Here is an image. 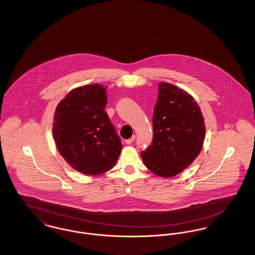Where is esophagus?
<instances>
[{
  "instance_id": "1",
  "label": "esophagus",
  "mask_w": 255,
  "mask_h": 255,
  "mask_svg": "<svg viewBox=\"0 0 255 255\" xmlns=\"http://www.w3.org/2000/svg\"><path fill=\"white\" fill-rule=\"evenodd\" d=\"M134 139H135V135H133L131 138H129V139H126V140H125V143H126V144H132Z\"/></svg>"
}]
</instances>
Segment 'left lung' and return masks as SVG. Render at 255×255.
I'll return each instance as SVG.
<instances>
[{
  "instance_id": "8db88e82",
  "label": "left lung",
  "mask_w": 255,
  "mask_h": 255,
  "mask_svg": "<svg viewBox=\"0 0 255 255\" xmlns=\"http://www.w3.org/2000/svg\"><path fill=\"white\" fill-rule=\"evenodd\" d=\"M153 133L152 144L140 153L148 169L170 178L190 165L206 134L204 117L194 98L176 86L159 83Z\"/></svg>"
}]
</instances>
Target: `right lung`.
<instances>
[{
  "label": "right lung",
  "instance_id": "add662e5",
  "mask_svg": "<svg viewBox=\"0 0 255 255\" xmlns=\"http://www.w3.org/2000/svg\"><path fill=\"white\" fill-rule=\"evenodd\" d=\"M106 105V88L92 84L71 91L55 110L52 134L56 147L72 167L85 175L112 169L122 151Z\"/></svg>",
  "mask_w": 255,
  "mask_h": 255
}]
</instances>
